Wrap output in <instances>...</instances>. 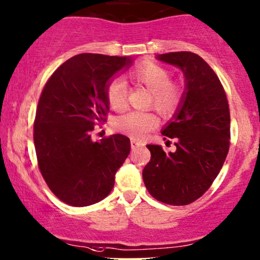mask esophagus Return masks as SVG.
<instances>
[{
	"label": "esophagus",
	"instance_id": "obj_1",
	"mask_svg": "<svg viewBox=\"0 0 260 260\" xmlns=\"http://www.w3.org/2000/svg\"><path fill=\"white\" fill-rule=\"evenodd\" d=\"M141 145H144L142 142L137 141L136 138H131V147H132V149H135L137 147H141Z\"/></svg>",
	"mask_w": 260,
	"mask_h": 260
}]
</instances>
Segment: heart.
<instances>
[{"label":"heart","instance_id":"heart-1","mask_svg":"<svg viewBox=\"0 0 260 260\" xmlns=\"http://www.w3.org/2000/svg\"><path fill=\"white\" fill-rule=\"evenodd\" d=\"M132 78L150 91L149 104L161 113H172L182 98V90L172 82V74L167 68L155 62H143L132 71ZM106 99L113 110H123L127 105V85L121 78H113L106 85ZM159 118L152 111H128L116 117L115 128L135 138H143L156 128Z\"/></svg>","mask_w":260,"mask_h":260}]
</instances>
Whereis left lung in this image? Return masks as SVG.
<instances>
[{"instance_id": "1", "label": "left lung", "mask_w": 260, "mask_h": 260, "mask_svg": "<svg viewBox=\"0 0 260 260\" xmlns=\"http://www.w3.org/2000/svg\"><path fill=\"white\" fill-rule=\"evenodd\" d=\"M158 59L180 68L186 91L174 119L161 132L164 139H175L176 150L167 154L160 145L148 144L152 155L143 169V181L158 201L185 206L210 189L226 160L230 107L218 76L198 54L174 51Z\"/></svg>"}]
</instances>
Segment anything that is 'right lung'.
<instances>
[{"label":"right lung","instance_id":"right-lung-1","mask_svg":"<svg viewBox=\"0 0 260 260\" xmlns=\"http://www.w3.org/2000/svg\"><path fill=\"white\" fill-rule=\"evenodd\" d=\"M128 56L84 53L58 68L43 87L34 119V147L43 178L65 204L82 207L104 200L131 150L123 135L92 141L110 111L107 81Z\"/></svg>","mask_w":260,"mask_h":260}]
</instances>
